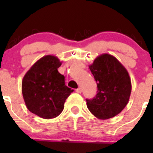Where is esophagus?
Returning a JSON list of instances; mask_svg holds the SVG:
<instances>
[{"instance_id": "esophagus-1", "label": "esophagus", "mask_w": 153, "mask_h": 153, "mask_svg": "<svg viewBox=\"0 0 153 153\" xmlns=\"http://www.w3.org/2000/svg\"><path fill=\"white\" fill-rule=\"evenodd\" d=\"M75 92H78V93H81V92H82V89L81 88H78V89H75Z\"/></svg>"}]
</instances>
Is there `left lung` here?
<instances>
[{"instance_id": "obj_1", "label": "left lung", "mask_w": 153, "mask_h": 153, "mask_svg": "<svg viewBox=\"0 0 153 153\" xmlns=\"http://www.w3.org/2000/svg\"><path fill=\"white\" fill-rule=\"evenodd\" d=\"M97 82L98 93L86 99L91 113L99 119H109L119 114L129 102L132 84L129 73L116 58L102 54L89 66Z\"/></svg>"}]
</instances>
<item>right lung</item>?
I'll use <instances>...</instances> for the list:
<instances>
[{"mask_svg":"<svg viewBox=\"0 0 153 153\" xmlns=\"http://www.w3.org/2000/svg\"><path fill=\"white\" fill-rule=\"evenodd\" d=\"M61 62L54 55H45L27 71L22 81V94L27 109L45 119L62 112L66 99L73 89L65 85L58 69Z\"/></svg>","mask_w":153,"mask_h":153,"instance_id":"obj_1","label":"right lung"}]
</instances>
